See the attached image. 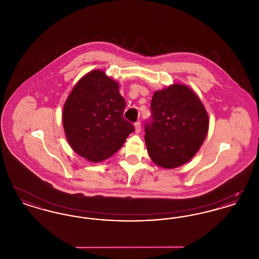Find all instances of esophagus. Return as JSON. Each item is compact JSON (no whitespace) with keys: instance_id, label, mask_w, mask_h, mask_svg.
Instances as JSON below:
<instances>
[{"instance_id":"34e87169","label":"esophagus","mask_w":259,"mask_h":259,"mask_svg":"<svg viewBox=\"0 0 259 259\" xmlns=\"http://www.w3.org/2000/svg\"><path fill=\"white\" fill-rule=\"evenodd\" d=\"M135 132L136 133L141 132V122L140 121H137L135 123Z\"/></svg>"}]
</instances>
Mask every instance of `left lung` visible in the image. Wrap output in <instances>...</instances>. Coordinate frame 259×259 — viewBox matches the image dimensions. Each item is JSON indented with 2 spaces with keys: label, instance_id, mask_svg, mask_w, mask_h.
<instances>
[{
  "label": "left lung",
  "instance_id": "obj_1",
  "mask_svg": "<svg viewBox=\"0 0 259 259\" xmlns=\"http://www.w3.org/2000/svg\"><path fill=\"white\" fill-rule=\"evenodd\" d=\"M150 120L145 124L149 157L156 165L172 169L196 153L209 130V116L196 93L184 84L154 92Z\"/></svg>",
  "mask_w": 259,
  "mask_h": 259
}]
</instances>
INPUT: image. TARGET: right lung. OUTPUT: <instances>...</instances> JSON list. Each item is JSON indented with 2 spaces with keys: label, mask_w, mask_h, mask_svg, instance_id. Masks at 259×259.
<instances>
[{
  "label": "right lung",
  "mask_w": 259,
  "mask_h": 259,
  "mask_svg": "<svg viewBox=\"0 0 259 259\" xmlns=\"http://www.w3.org/2000/svg\"><path fill=\"white\" fill-rule=\"evenodd\" d=\"M118 82L93 70L74 85L63 109V127L74 152L92 162L108 159L123 146L134 125L123 117Z\"/></svg>",
  "instance_id": "1"
}]
</instances>
